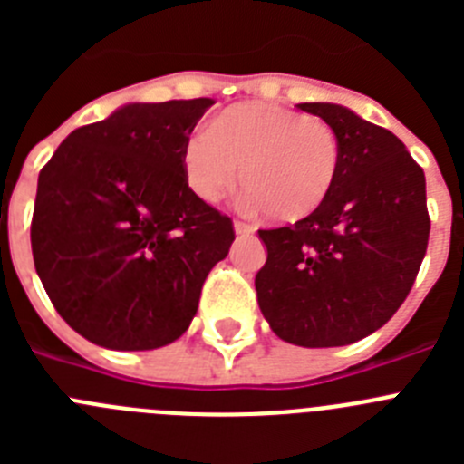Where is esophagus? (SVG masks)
<instances>
[{"label": "esophagus", "instance_id": "34e87169", "mask_svg": "<svg viewBox=\"0 0 464 464\" xmlns=\"http://www.w3.org/2000/svg\"><path fill=\"white\" fill-rule=\"evenodd\" d=\"M235 232L239 237H246V235H253L256 229H253L248 223H241V220H235Z\"/></svg>", "mask_w": 464, "mask_h": 464}]
</instances>
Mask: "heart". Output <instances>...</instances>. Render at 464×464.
I'll return each mask as SVG.
<instances>
[{"mask_svg":"<svg viewBox=\"0 0 464 464\" xmlns=\"http://www.w3.org/2000/svg\"><path fill=\"white\" fill-rule=\"evenodd\" d=\"M239 167L246 207L262 208L272 223H299L334 190L342 141L327 122L299 111L235 104L188 139L181 169L202 202H216L235 188Z\"/></svg>","mask_w":464,"mask_h":464,"instance_id":"heart-1","label":"heart"}]
</instances>
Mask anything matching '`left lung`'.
Masks as SVG:
<instances>
[{
    "label": "left lung",
    "instance_id": "1",
    "mask_svg": "<svg viewBox=\"0 0 464 464\" xmlns=\"http://www.w3.org/2000/svg\"><path fill=\"white\" fill-rule=\"evenodd\" d=\"M342 141L334 190L314 216L260 229L267 262L257 304L278 339L346 346L383 327L407 299L428 251L425 174L392 132L342 104H297Z\"/></svg>",
    "mask_w": 464,
    "mask_h": 464
}]
</instances>
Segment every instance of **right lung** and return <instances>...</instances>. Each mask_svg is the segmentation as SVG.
Returning a JSON list of instances; mask_svg holds the SVG:
<instances>
[{
    "mask_svg": "<svg viewBox=\"0 0 464 464\" xmlns=\"http://www.w3.org/2000/svg\"><path fill=\"white\" fill-rule=\"evenodd\" d=\"M216 102L125 104L73 130L41 169L32 256L57 314L113 351H153L190 327L235 241L188 188L181 153Z\"/></svg>",
    "mask_w": 464,
    "mask_h": 464,
    "instance_id": "right-lung-1",
    "label": "right lung"
}]
</instances>
